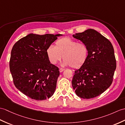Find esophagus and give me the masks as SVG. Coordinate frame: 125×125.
I'll use <instances>...</instances> for the list:
<instances>
[{
	"mask_svg": "<svg viewBox=\"0 0 125 125\" xmlns=\"http://www.w3.org/2000/svg\"><path fill=\"white\" fill-rule=\"evenodd\" d=\"M60 72H63L64 70V69H63V68H60Z\"/></svg>",
	"mask_w": 125,
	"mask_h": 125,
	"instance_id": "34e87169",
	"label": "esophagus"
}]
</instances>
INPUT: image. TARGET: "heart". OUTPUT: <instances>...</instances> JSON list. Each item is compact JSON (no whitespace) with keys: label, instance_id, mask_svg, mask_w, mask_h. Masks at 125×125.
Wrapping results in <instances>:
<instances>
[{"label":"heart","instance_id":"obj_1","mask_svg":"<svg viewBox=\"0 0 125 125\" xmlns=\"http://www.w3.org/2000/svg\"><path fill=\"white\" fill-rule=\"evenodd\" d=\"M46 53L52 64H55L63 56L62 65L77 68L87 60L89 49L85 43L78 42L70 38H63L57 40L55 46H49Z\"/></svg>","mask_w":125,"mask_h":125}]
</instances>
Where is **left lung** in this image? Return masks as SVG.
Segmentation results:
<instances>
[{"label": "left lung", "mask_w": 125, "mask_h": 125, "mask_svg": "<svg viewBox=\"0 0 125 125\" xmlns=\"http://www.w3.org/2000/svg\"><path fill=\"white\" fill-rule=\"evenodd\" d=\"M87 45L88 59L74 71L72 80L78 96L89 99L102 94L111 86L116 69V60L111 42L95 30L88 29L73 35Z\"/></svg>", "instance_id": "obj_1"}]
</instances>
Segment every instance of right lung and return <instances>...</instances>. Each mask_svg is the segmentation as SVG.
<instances>
[{"mask_svg": "<svg viewBox=\"0 0 125 125\" xmlns=\"http://www.w3.org/2000/svg\"><path fill=\"white\" fill-rule=\"evenodd\" d=\"M61 35L31 33L11 49L10 68L14 85L32 99L45 100L54 93L59 69L50 63L46 50Z\"/></svg>", "mask_w": 125, "mask_h": 125, "instance_id": "1", "label": "right lung"}]
</instances>
